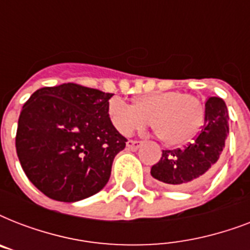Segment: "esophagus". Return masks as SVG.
Masks as SVG:
<instances>
[{"label": "esophagus", "instance_id": "34e87169", "mask_svg": "<svg viewBox=\"0 0 250 250\" xmlns=\"http://www.w3.org/2000/svg\"><path fill=\"white\" fill-rule=\"evenodd\" d=\"M140 145H141V141H136V140L127 141V149H128V150H132V152H135V150H137V149L140 148Z\"/></svg>", "mask_w": 250, "mask_h": 250}]
</instances>
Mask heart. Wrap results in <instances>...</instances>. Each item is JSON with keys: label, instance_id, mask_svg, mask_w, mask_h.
<instances>
[{"label": "heart", "instance_id": "obj_1", "mask_svg": "<svg viewBox=\"0 0 250 250\" xmlns=\"http://www.w3.org/2000/svg\"><path fill=\"white\" fill-rule=\"evenodd\" d=\"M107 113L122 135H132L152 121L153 131L164 144L179 146L196 136L204 123L205 107L197 96L165 90L143 94L135 105L114 97L107 104Z\"/></svg>", "mask_w": 250, "mask_h": 250}]
</instances>
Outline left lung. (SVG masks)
Instances as JSON below:
<instances>
[{
    "label": "left lung",
    "instance_id": "left-lung-1",
    "mask_svg": "<svg viewBox=\"0 0 250 250\" xmlns=\"http://www.w3.org/2000/svg\"><path fill=\"white\" fill-rule=\"evenodd\" d=\"M229 111L219 97H209L201 132L184 149L162 150L158 164L150 175L174 189L201 186L214 174L229 135Z\"/></svg>",
    "mask_w": 250,
    "mask_h": 250
}]
</instances>
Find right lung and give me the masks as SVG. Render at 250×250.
Returning <instances> with one entry per match:
<instances>
[{"label": "right lung", "mask_w": 250, "mask_h": 250, "mask_svg": "<svg viewBox=\"0 0 250 250\" xmlns=\"http://www.w3.org/2000/svg\"><path fill=\"white\" fill-rule=\"evenodd\" d=\"M111 93L74 83L37 89L18 121V158L27 178L52 200L76 202L107 184L125 139L110 121Z\"/></svg>", "instance_id": "1"}]
</instances>
